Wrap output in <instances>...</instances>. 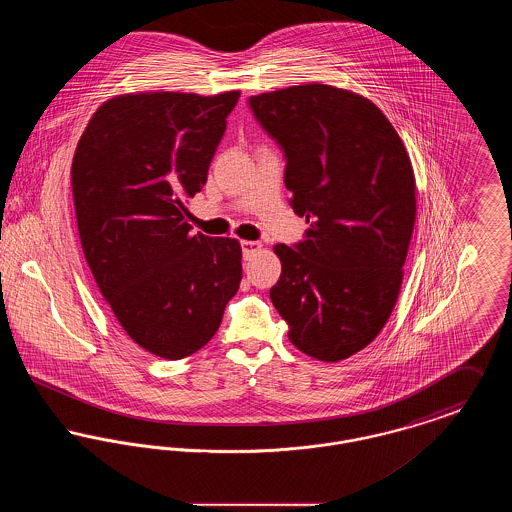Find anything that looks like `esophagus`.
<instances>
[{
    "mask_svg": "<svg viewBox=\"0 0 512 512\" xmlns=\"http://www.w3.org/2000/svg\"><path fill=\"white\" fill-rule=\"evenodd\" d=\"M240 245H242V253H244L245 259H249L253 253H257L261 249V242H251V240H244Z\"/></svg>",
    "mask_w": 512,
    "mask_h": 512,
    "instance_id": "1",
    "label": "esophagus"
}]
</instances>
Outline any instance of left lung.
I'll list each match as a JSON object with an SVG mask.
<instances>
[{"label":"left lung","instance_id":"1","mask_svg":"<svg viewBox=\"0 0 512 512\" xmlns=\"http://www.w3.org/2000/svg\"><path fill=\"white\" fill-rule=\"evenodd\" d=\"M247 105L282 149L290 205L309 222L303 240L274 247L282 274L270 301L299 351L347 359L378 336L399 295L416 215L409 155L353 92L305 84Z\"/></svg>","mask_w":512,"mask_h":512}]
</instances>
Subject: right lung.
<instances>
[{
	"mask_svg": "<svg viewBox=\"0 0 512 512\" xmlns=\"http://www.w3.org/2000/svg\"><path fill=\"white\" fill-rule=\"evenodd\" d=\"M238 98L109 99L74 153L78 234L99 292L132 340L169 361L209 343L240 288V244L192 234L182 203L207 182Z\"/></svg>",
	"mask_w": 512,
	"mask_h": 512,
	"instance_id": "right-lung-1",
	"label": "right lung"
}]
</instances>
